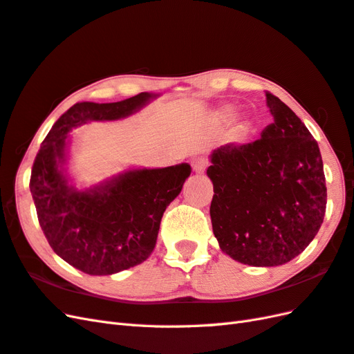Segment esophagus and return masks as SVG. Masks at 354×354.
I'll list each match as a JSON object with an SVG mask.
<instances>
[{
	"instance_id": "34e87169",
	"label": "esophagus",
	"mask_w": 354,
	"mask_h": 354,
	"mask_svg": "<svg viewBox=\"0 0 354 354\" xmlns=\"http://www.w3.org/2000/svg\"><path fill=\"white\" fill-rule=\"evenodd\" d=\"M193 170L196 171V174H203V171L206 170V166H207V162H206V160L205 158H196V160H193Z\"/></svg>"
}]
</instances>
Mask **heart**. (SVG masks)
Listing matches in <instances>:
<instances>
[{
	"mask_svg": "<svg viewBox=\"0 0 354 354\" xmlns=\"http://www.w3.org/2000/svg\"><path fill=\"white\" fill-rule=\"evenodd\" d=\"M218 116H220V120L223 122H230V121H233V118H234V109L232 106H225V107L221 109Z\"/></svg>",
	"mask_w": 354,
	"mask_h": 354,
	"instance_id": "heart-1",
	"label": "heart"
}]
</instances>
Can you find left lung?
<instances>
[{
  "label": "left lung",
  "mask_w": 354,
  "mask_h": 354,
  "mask_svg": "<svg viewBox=\"0 0 354 354\" xmlns=\"http://www.w3.org/2000/svg\"><path fill=\"white\" fill-rule=\"evenodd\" d=\"M274 122L260 139L211 153L212 230L223 252L250 266H279L310 245L326 212L319 145L281 100L266 93Z\"/></svg>",
  "instance_id": "left-lung-1"
}]
</instances>
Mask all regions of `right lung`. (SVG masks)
Segmentation results:
<instances>
[{
    "label": "right lung",
    "mask_w": 354,
    "mask_h": 354,
    "mask_svg": "<svg viewBox=\"0 0 354 354\" xmlns=\"http://www.w3.org/2000/svg\"><path fill=\"white\" fill-rule=\"evenodd\" d=\"M157 94L116 103H76L53 124L34 160L30 189L49 245L88 275H112L143 263L156 248L161 216L192 174L187 162L129 169L77 189L67 175L70 131L91 121H118Z\"/></svg>",
    "instance_id": "add662e5"
}]
</instances>
